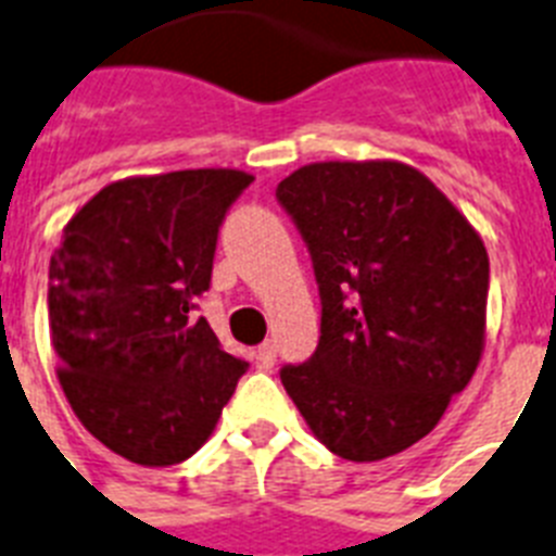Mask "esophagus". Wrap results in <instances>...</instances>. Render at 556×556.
Returning a JSON list of instances; mask_svg holds the SVG:
<instances>
[{
    "mask_svg": "<svg viewBox=\"0 0 556 556\" xmlns=\"http://www.w3.org/2000/svg\"><path fill=\"white\" fill-rule=\"evenodd\" d=\"M275 355H278L275 343L267 341V343H261V346H258V352H255V361H258L264 369H269V366H275Z\"/></svg>",
    "mask_w": 556,
    "mask_h": 556,
    "instance_id": "esophagus-1",
    "label": "esophagus"
}]
</instances>
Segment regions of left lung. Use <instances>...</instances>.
Wrapping results in <instances>:
<instances>
[{"mask_svg": "<svg viewBox=\"0 0 556 556\" xmlns=\"http://www.w3.org/2000/svg\"><path fill=\"white\" fill-rule=\"evenodd\" d=\"M309 250L318 350L281 366L315 438L343 460H383L432 432L483 352L489 255L417 169L324 162L275 190Z\"/></svg>", "mask_w": 556, "mask_h": 556, "instance_id": "left-lung-1", "label": "left lung"}]
</instances>
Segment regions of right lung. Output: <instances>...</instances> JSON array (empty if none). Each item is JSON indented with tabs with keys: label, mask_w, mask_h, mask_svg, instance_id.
<instances>
[{
	"label": "right lung",
	"mask_w": 556,
	"mask_h": 556,
	"mask_svg": "<svg viewBox=\"0 0 556 556\" xmlns=\"http://www.w3.org/2000/svg\"><path fill=\"white\" fill-rule=\"evenodd\" d=\"M250 185L241 169L124 178L73 215L50 255L59 383L87 432L127 460L199 452L250 369L195 318L218 229Z\"/></svg>",
	"instance_id": "obj_1"
}]
</instances>
